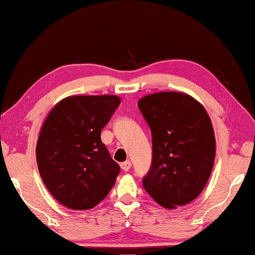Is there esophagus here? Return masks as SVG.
I'll list each match as a JSON object with an SVG mask.
<instances>
[{"label": "esophagus", "mask_w": 255, "mask_h": 255, "mask_svg": "<svg viewBox=\"0 0 255 255\" xmlns=\"http://www.w3.org/2000/svg\"><path fill=\"white\" fill-rule=\"evenodd\" d=\"M121 168H122V170H124V171H128L130 170V168H131V162L130 161H124V162H121Z\"/></svg>", "instance_id": "34e87169"}]
</instances>
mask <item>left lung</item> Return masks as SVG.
<instances>
[{
    "mask_svg": "<svg viewBox=\"0 0 255 255\" xmlns=\"http://www.w3.org/2000/svg\"><path fill=\"white\" fill-rule=\"evenodd\" d=\"M140 112L152 135V161L144 189L166 208L187 205L206 186L215 160L211 119L199 103L176 92L141 98Z\"/></svg>",
    "mask_w": 255,
    "mask_h": 255,
    "instance_id": "left-lung-1",
    "label": "left lung"
}]
</instances>
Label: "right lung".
<instances>
[{
	"instance_id": "add662e5",
	"label": "right lung",
	"mask_w": 255,
	"mask_h": 255,
	"mask_svg": "<svg viewBox=\"0 0 255 255\" xmlns=\"http://www.w3.org/2000/svg\"><path fill=\"white\" fill-rule=\"evenodd\" d=\"M121 104L118 96H71L44 121L37 150L38 169L50 194L71 209H89L114 186L120 166L101 131Z\"/></svg>"
}]
</instances>
